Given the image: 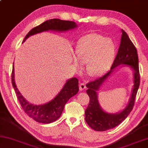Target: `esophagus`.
Here are the masks:
<instances>
[{"label": "esophagus", "mask_w": 148, "mask_h": 148, "mask_svg": "<svg viewBox=\"0 0 148 148\" xmlns=\"http://www.w3.org/2000/svg\"><path fill=\"white\" fill-rule=\"evenodd\" d=\"M79 90H85L86 88V85L84 83H81L79 84Z\"/></svg>", "instance_id": "esophagus-1"}]
</instances>
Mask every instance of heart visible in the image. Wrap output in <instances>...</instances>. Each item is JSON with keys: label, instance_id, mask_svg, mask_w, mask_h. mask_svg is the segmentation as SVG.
Masks as SVG:
<instances>
[{"label": "heart", "instance_id": "heart-1", "mask_svg": "<svg viewBox=\"0 0 148 148\" xmlns=\"http://www.w3.org/2000/svg\"><path fill=\"white\" fill-rule=\"evenodd\" d=\"M116 46L113 40L105 38L97 34H90L82 37L76 47L74 63L79 70L82 63L87 64L88 74L97 77L104 74L111 66L116 55Z\"/></svg>", "mask_w": 148, "mask_h": 148}]
</instances>
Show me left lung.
I'll use <instances>...</instances> for the list:
<instances>
[{"mask_svg":"<svg viewBox=\"0 0 148 148\" xmlns=\"http://www.w3.org/2000/svg\"><path fill=\"white\" fill-rule=\"evenodd\" d=\"M120 45L117 55L112 65L111 70L103 76L87 83V93L90 101L85 111V121L94 130L104 131L111 130L120 124L132 111L135 99L140 85V73L137 50L126 32L122 29ZM121 66H128L133 71L134 87L129 102L122 112L116 114H109L103 111L100 106L97 98V91L106 79L115 69Z\"/></svg>","mask_w":148,"mask_h":148,"instance_id":"left-lung-1","label":"left lung"}]
</instances>
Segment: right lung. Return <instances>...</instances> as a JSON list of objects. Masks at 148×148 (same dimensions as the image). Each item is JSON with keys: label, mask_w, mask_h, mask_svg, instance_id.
Segmentation results:
<instances>
[{"label": "right lung", "mask_w": 148, "mask_h": 148, "mask_svg": "<svg viewBox=\"0 0 148 148\" xmlns=\"http://www.w3.org/2000/svg\"><path fill=\"white\" fill-rule=\"evenodd\" d=\"M76 28L77 25L73 21L53 18L45 21L41 25L32 29L26 36L23 42H25L29 37L43 32L51 30L62 32ZM14 75V65H13L12 73V85L21 106L26 114L39 123H50L57 120L62 114L67 101L72 96L76 95L79 90L78 79L76 77H72L67 80L62 89L53 100L42 105H34L26 100L18 90L15 82Z\"/></svg>", "instance_id": "1"}]
</instances>
